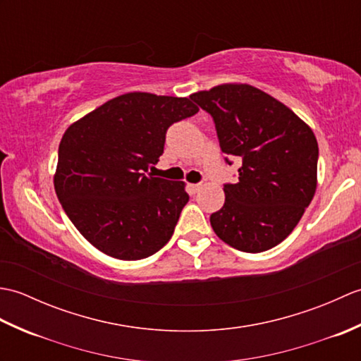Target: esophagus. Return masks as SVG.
<instances>
[{
    "mask_svg": "<svg viewBox=\"0 0 361 361\" xmlns=\"http://www.w3.org/2000/svg\"><path fill=\"white\" fill-rule=\"evenodd\" d=\"M202 189V185L200 183H197V185H189V190H190V194H197L198 190Z\"/></svg>",
    "mask_w": 361,
    "mask_h": 361,
    "instance_id": "1",
    "label": "esophagus"
}]
</instances>
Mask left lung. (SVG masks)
<instances>
[{
    "mask_svg": "<svg viewBox=\"0 0 361 361\" xmlns=\"http://www.w3.org/2000/svg\"><path fill=\"white\" fill-rule=\"evenodd\" d=\"M190 99L212 116L221 152L242 161L239 181L224 186V208L209 219L214 233L245 252L276 247L315 195L318 142L312 128L247 83H224Z\"/></svg>",
    "mask_w": 361,
    "mask_h": 361,
    "instance_id": "8db88e82",
    "label": "left lung"
}]
</instances>
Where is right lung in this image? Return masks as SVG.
Listing matches in <instances>:
<instances>
[{
  "instance_id": "obj_1",
  "label": "right lung",
  "mask_w": 361,
  "mask_h": 361,
  "mask_svg": "<svg viewBox=\"0 0 361 361\" xmlns=\"http://www.w3.org/2000/svg\"><path fill=\"white\" fill-rule=\"evenodd\" d=\"M189 97L127 93L66 128L54 188L66 216L99 251L121 260L155 255L189 202L183 181L153 176L173 122L194 116Z\"/></svg>"
}]
</instances>
